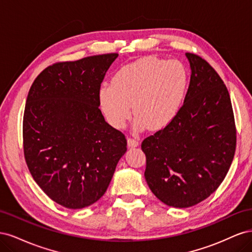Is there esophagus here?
I'll use <instances>...</instances> for the list:
<instances>
[{"instance_id": "esophagus-1", "label": "esophagus", "mask_w": 252, "mask_h": 252, "mask_svg": "<svg viewBox=\"0 0 252 252\" xmlns=\"http://www.w3.org/2000/svg\"><path fill=\"white\" fill-rule=\"evenodd\" d=\"M127 143H128V146H129V147H136V146H139V141L135 140V139L128 138V139H127Z\"/></svg>"}]
</instances>
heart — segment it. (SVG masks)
<instances>
[{
  "label": "heart",
  "mask_w": 252,
  "mask_h": 252,
  "mask_svg": "<svg viewBox=\"0 0 252 252\" xmlns=\"http://www.w3.org/2000/svg\"><path fill=\"white\" fill-rule=\"evenodd\" d=\"M188 86V72L178 60L144 57L112 75L98 90V104L108 123L123 128L131 117L135 127L158 130L177 116Z\"/></svg>",
  "instance_id": "obj_1"
}]
</instances>
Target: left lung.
Listing matches in <instances>:
<instances>
[{
    "label": "left lung",
    "instance_id": "left-lung-1",
    "mask_svg": "<svg viewBox=\"0 0 252 252\" xmlns=\"http://www.w3.org/2000/svg\"><path fill=\"white\" fill-rule=\"evenodd\" d=\"M190 83L184 104L164 129L142 143L145 179L158 199L175 208L199 204L230 168L236 131L229 93L201 57L186 53Z\"/></svg>",
    "mask_w": 252,
    "mask_h": 252
}]
</instances>
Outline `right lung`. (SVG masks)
<instances>
[{
  "mask_svg": "<svg viewBox=\"0 0 252 252\" xmlns=\"http://www.w3.org/2000/svg\"><path fill=\"white\" fill-rule=\"evenodd\" d=\"M118 53L53 64L27 95L23 144L28 169L52 201L81 209L100 200L127 150L105 121L98 90Z\"/></svg>",
  "mask_w": 252,
  "mask_h": 252,
  "instance_id": "add662e5",
  "label": "right lung"
}]
</instances>
